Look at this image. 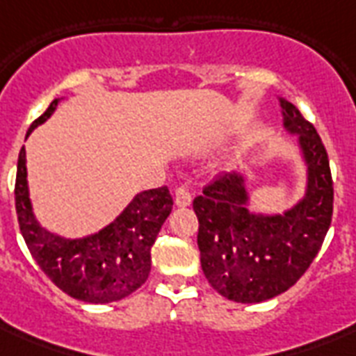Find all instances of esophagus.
<instances>
[{
	"instance_id": "34e87169",
	"label": "esophagus",
	"mask_w": 356,
	"mask_h": 356,
	"mask_svg": "<svg viewBox=\"0 0 356 356\" xmlns=\"http://www.w3.org/2000/svg\"><path fill=\"white\" fill-rule=\"evenodd\" d=\"M190 203H192V194L188 192V188H184V186L175 188V205L188 207Z\"/></svg>"
}]
</instances>
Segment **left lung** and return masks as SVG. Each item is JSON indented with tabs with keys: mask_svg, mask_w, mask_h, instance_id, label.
<instances>
[{
	"mask_svg": "<svg viewBox=\"0 0 356 356\" xmlns=\"http://www.w3.org/2000/svg\"><path fill=\"white\" fill-rule=\"evenodd\" d=\"M282 125L298 134L307 192L282 214L249 211L245 179L222 173L194 200L197 245L207 281L236 303H260L286 292L309 270L332 218V177L325 145L298 107L279 99Z\"/></svg>",
	"mask_w": 356,
	"mask_h": 356,
	"instance_id": "left-lung-1",
	"label": "left lung"
}]
</instances>
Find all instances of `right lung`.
<instances>
[{"label":"right lung","instance_id":"1","mask_svg":"<svg viewBox=\"0 0 356 356\" xmlns=\"http://www.w3.org/2000/svg\"><path fill=\"white\" fill-rule=\"evenodd\" d=\"M60 99L31 123L25 138L46 122ZM16 214L22 236L40 270L63 292L85 303H113L138 290L151 271V248L173 207L168 186L144 190L113 223L85 238H64L36 222L29 200L25 147L16 170Z\"/></svg>","mask_w":356,"mask_h":356}]
</instances>
